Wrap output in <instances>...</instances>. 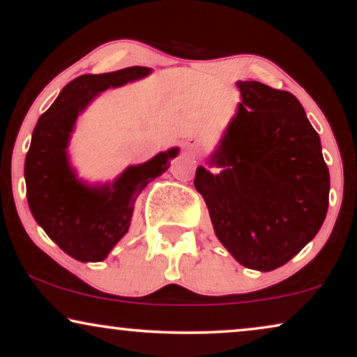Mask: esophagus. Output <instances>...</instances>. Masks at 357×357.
<instances>
[{"label":"esophagus","instance_id":"esophagus-1","mask_svg":"<svg viewBox=\"0 0 357 357\" xmlns=\"http://www.w3.org/2000/svg\"><path fill=\"white\" fill-rule=\"evenodd\" d=\"M202 139L195 138V136H192V138H188L187 141H185V149H187V154L192 155V158H195V155H199V153H202Z\"/></svg>","mask_w":357,"mask_h":357}]
</instances>
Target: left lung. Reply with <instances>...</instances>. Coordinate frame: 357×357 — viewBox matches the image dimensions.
Instances as JSON below:
<instances>
[{
    "label": "left lung",
    "instance_id": "left-lung-1",
    "mask_svg": "<svg viewBox=\"0 0 357 357\" xmlns=\"http://www.w3.org/2000/svg\"><path fill=\"white\" fill-rule=\"evenodd\" d=\"M242 102L199 165L202 193L214 234L245 268L273 271L320 231L328 209L330 174L320 136L291 92L237 81Z\"/></svg>",
    "mask_w": 357,
    "mask_h": 357
}]
</instances>
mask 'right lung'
<instances>
[{"instance_id": "obj_1", "label": "right lung", "mask_w": 357, "mask_h": 357, "mask_svg": "<svg viewBox=\"0 0 357 357\" xmlns=\"http://www.w3.org/2000/svg\"><path fill=\"white\" fill-rule=\"evenodd\" d=\"M131 66L104 75H82L63 87L38 119L24 164L27 202L33 219L63 252L77 261H102L128 232L135 202L151 180L170 167L180 149L170 148L143 164L128 165L105 183L79 178L68 146L77 116L100 92L149 76Z\"/></svg>"}]
</instances>
